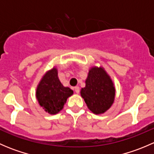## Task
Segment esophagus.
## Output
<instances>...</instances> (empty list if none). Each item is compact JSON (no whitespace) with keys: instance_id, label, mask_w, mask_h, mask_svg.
Here are the masks:
<instances>
[{"instance_id":"1","label":"esophagus","mask_w":154,"mask_h":154,"mask_svg":"<svg viewBox=\"0 0 154 154\" xmlns=\"http://www.w3.org/2000/svg\"><path fill=\"white\" fill-rule=\"evenodd\" d=\"M74 91H75V92L77 93V94H78V93L80 92V88H79V86L74 87Z\"/></svg>"}]
</instances>
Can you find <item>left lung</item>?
Wrapping results in <instances>:
<instances>
[{"mask_svg": "<svg viewBox=\"0 0 154 154\" xmlns=\"http://www.w3.org/2000/svg\"><path fill=\"white\" fill-rule=\"evenodd\" d=\"M86 86L80 90L88 109L95 115L106 112L116 97V87L104 68L92 66L88 71Z\"/></svg>", "mask_w": 154, "mask_h": 154, "instance_id": "1", "label": "left lung"}]
</instances>
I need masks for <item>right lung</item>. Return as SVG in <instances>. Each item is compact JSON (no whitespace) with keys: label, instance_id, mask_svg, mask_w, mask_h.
Instances as JSON below:
<instances>
[{"label":"right lung","instance_id":"add662e5","mask_svg":"<svg viewBox=\"0 0 154 154\" xmlns=\"http://www.w3.org/2000/svg\"><path fill=\"white\" fill-rule=\"evenodd\" d=\"M74 91L62 84L56 66L47 71L40 80L35 91L38 104L50 115H56L64 107L67 99Z\"/></svg>","mask_w":154,"mask_h":154}]
</instances>
